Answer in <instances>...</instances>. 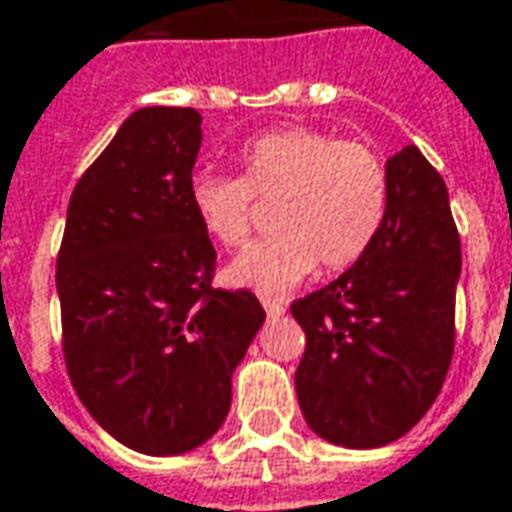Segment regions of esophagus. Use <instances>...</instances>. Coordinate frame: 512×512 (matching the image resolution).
I'll return each mask as SVG.
<instances>
[{"label": "esophagus", "instance_id": "1", "mask_svg": "<svg viewBox=\"0 0 512 512\" xmlns=\"http://www.w3.org/2000/svg\"><path fill=\"white\" fill-rule=\"evenodd\" d=\"M262 306H264V312H267V317H281L284 312H287L284 301H278V298H270V295H262Z\"/></svg>", "mask_w": 512, "mask_h": 512}]
</instances>
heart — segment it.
<instances>
[{
  "mask_svg": "<svg viewBox=\"0 0 512 512\" xmlns=\"http://www.w3.org/2000/svg\"><path fill=\"white\" fill-rule=\"evenodd\" d=\"M239 178L200 172L189 186L203 231L222 248H242L273 203L276 234L250 245L228 267V281L264 292L287 290L320 267L357 264L382 231L390 181L365 142L317 128H278L236 155Z\"/></svg>",
  "mask_w": 512,
  "mask_h": 512,
  "instance_id": "b5f03b06",
  "label": "heart"
}]
</instances>
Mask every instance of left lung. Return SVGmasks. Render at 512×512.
Here are the masks:
<instances>
[{
	"instance_id": "1",
	"label": "left lung",
	"mask_w": 512,
	"mask_h": 512,
	"mask_svg": "<svg viewBox=\"0 0 512 512\" xmlns=\"http://www.w3.org/2000/svg\"><path fill=\"white\" fill-rule=\"evenodd\" d=\"M387 181L368 253L290 306L306 334L295 370L303 418L345 449L407 435L435 404L454 354L463 256L446 183L415 144L387 161Z\"/></svg>"
}]
</instances>
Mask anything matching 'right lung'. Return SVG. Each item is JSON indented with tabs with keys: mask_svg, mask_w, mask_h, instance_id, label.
<instances>
[{
	"mask_svg": "<svg viewBox=\"0 0 512 512\" xmlns=\"http://www.w3.org/2000/svg\"><path fill=\"white\" fill-rule=\"evenodd\" d=\"M195 108H142L74 186L58 298L66 373L128 449L183 454L231 410V373L262 329L250 290L211 287L217 250L192 209Z\"/></svg>",
	"mask_w": 512,
	"mask_h": 512,
	"instance_id": "right-lung-1",
	"label": "right lung"
}]
</instances>
